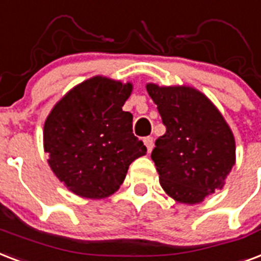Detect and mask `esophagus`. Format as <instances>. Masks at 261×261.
Instances as JSON below:
<instances>
[{
  "label": "esophagus",
  "mask_w": 261,
  "mask_h": 261,
  "mask_svg": "<svg viewBox=\"0 0 261 261\" xmlns=\"http://www.w3.org/2000/svg\"><path fill=\"white\" fill-rule=\"evenodd\" d=\"M144 144L145 147H147V149H148V152H151L153 148V139L151 136H147L144 137Z\"/></svg>",
  "instance_id": "esophagus-1"
}]
</instances>
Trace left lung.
Masks as SVG:
<instances>
[{
    "mask_svg": "<svg viewBox=\"0 0 261 261\" xmlns=\"http://www.w3.org/2000/svg\"><path fill=\"white\" fill-rule=\"evenodd\" d=\"M147 91L166 126L151 153L159 182L179 203H199L222 188L234 166L233 133L199 91L155 84H148Z\"/></svg>",
    "mask_w": 261,
    "mask_h": 261,
    "instance_id": "obj_1",
    "label": "left lung"
}]
</instances>
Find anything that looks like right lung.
<instances>
[{
    "label": "right lung",
    "instance_id": "1",
    "mask_svg": "<svg viewBox=\"0 0 261 261\" xmlns=\"http://www.w3.org/2000/svg\"><path fill=\"white\" fill-rule=\"evenodd\" d=\"M132 84L92 77L68 92L44 122V151L60 181L82 197H108L147 152L124 112Z\"/></svg>",
    "mask_w": 261,
    "mask_h": 261
}]
</instances>
